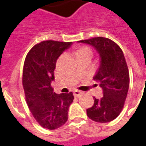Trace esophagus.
Instances as JSON below:
<instances>
[{"label":"esophagus","instance_id":"1","mask_svg":"<svg viewBox=\"0 0 146 146\" xmlns=\"http://www.w3.org/2000/svg\"><path fill=\"white\" fill-rule=\"evenodd\" d=\"M81 92L78 90H75L74 91H73V95H74V97H76V98H78L79 96L80 95Z\"/></svg>","mask_w":146,"mask_h":146}]
</instances>
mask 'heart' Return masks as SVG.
Instances as JSON below:
<instances>
[{
    "label": "heart",
    "mask_w": 146,
    "mask_h": 146,
    "mask_svg": "<svg viewBox=\"0 0 146 146\" xmlns=\"http://www.w3.org/2000/svg\"><path fill=\"white\" fill-rule=\"evenodd\" d=\"M90 51V48L87 47V46H82V47H80V48L77 49V51H76V56L77 55H80V54L84 53V52H89Z\"/></svg>",
    "instance_id": "b5f03b06"
}]
</instances>
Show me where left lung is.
Segmentation results:
<instances>
[{"instance_id": "obj_1", "label": "left lung", "mask_w": 146, "mask_h": 146, "mask_svg": "<svg viewBox=\"0 0 146 146\" xmlns=\"http://www.w3.org/2000/svg\"><path fill=\"white\" fill-rule=\"evenodd\" d=\"M92 46L99 53L100 67L94 77L103 90V97L94 98L87 116L96 122H109L121 112L129 87V72L121 48L108 38L95 37L78 41Z\"/></svg>"}]
</instances>
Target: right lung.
<instances>
[{
  "label": "right lung",
  "instance_id": "right-lung-1",
  "mask_svg": "<svg viewBox=\"0 0 146 146\" xmlns=\"http://www.w3.org/2000/svg\"><path fill=\"white\" fill-rule=\"evenodd\" d=\"M71 45V42H41L31 48L24 63L22 84L27 104L36 121L49 130L66 122L74 99L72 92L57 94L51 87L57 59Z\"/></svg>",
  "mask_w": 146,
  "mask_h": 146
}]
</instances>
